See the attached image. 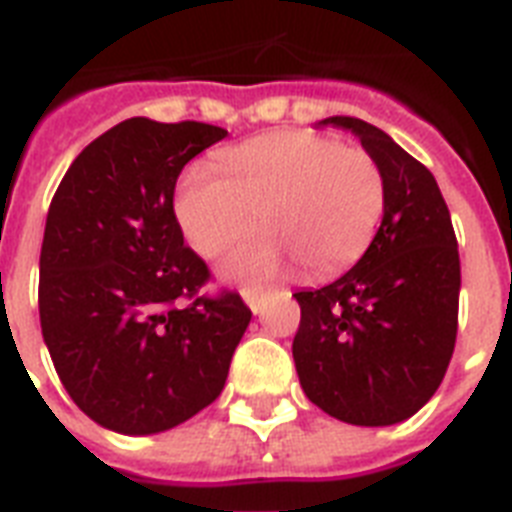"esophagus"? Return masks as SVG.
Here are the masks:
<instances>
[{
	"label": "esophagus",
	"mask_w": 512,
	"mask_h": 512,
	"mask_svg": "<svg viewBox=\"0 0 512 512\" xmlns=\"http://www.w3.org/2000/svg\"><path fill=\"white\" fill-rule=\"evenodd\" d=\"M243 301L248 303L253 314H261V308H264V290H259V287H243Z\"/></svg>",
	"instance_id": "1"
}]
</instances>
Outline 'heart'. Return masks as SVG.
<instances>
[{"label":"heart","instance_id":"1","mask_svg":"<svg viewBox=\"0 0 512 512\" xmlns=\"http://www.w3.org/2000/svg\"><path fill=\"white\" fill-rule=\"evenodd\" d=\"M219 177L190 170L180 180L175 217L188 246L217 259L256 230L225 264L230 277H266L290 260L306 277H327L361 256L384 211L377 159L314 130H277L219 156Z\"/></svg>","mask_w":512,"mask_h":512}]
</instances>
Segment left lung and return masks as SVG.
<instances>
[{
	"label": "left lung",
	"mask_w": 512,
	"mask_h": 512,
	"mask_svg": "<svg viewBox=\"0 0 512 512\" xmlns=\"http://www.w3.org/2000/svg\"><path fill=\"white\" fill-rule=\"evenodd\" d=\"M353 133L384 175V214L358 264L301 290L295 371L306 398L356 426H392L421 411L445 377L458 335L460 259L434 175L384 130L327 117Z\"/></svg>",
	"instance_id": "left-lung-1"
}]
</instances>
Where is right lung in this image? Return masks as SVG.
Listing matches in <instances>:
<instances>
[{"label":"right lung","instance_id":"1","mask_svg":"<svg viewBox=\"0 0 512 512\" xmlns=\"http://www.w3.org/2000/svg\"><path fill=\"white\" fill-rule=\"evenodd\" d=\"M225 128L130 117L75 156L46 214L38 314L80 411L117 434H159L219 398L251 322L238 293L201 295L175 183ZM188 300L185 307L182 301Z\"/></svg>","mask_w":512,"mask_h":512}]
</instances>
